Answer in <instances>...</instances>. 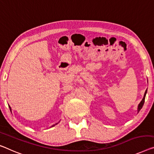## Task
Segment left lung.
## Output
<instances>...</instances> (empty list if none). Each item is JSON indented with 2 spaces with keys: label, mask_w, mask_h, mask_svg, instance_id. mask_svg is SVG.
<instances>
[{
  "label": "left lung",
  "mask_w": 154,
  "mask_h": 154,
  "mask_svg": "<svg viewBox=\"0 0 154 154\" xmlns=\"http://www.w3.org/2000/svg\"><path fill=\"white\" fill-rule=\"evenodd\" d=\"M146 92H147V91L146 90L145 93H144V95L143 99L142 100V101L140 102V104H138V106H137V113H138V112H139L140 111V109H142V108H143V104H144V99H145V96H146Z\"/></svg>",
  "instance_id": "obj_1"
}]
</instances>
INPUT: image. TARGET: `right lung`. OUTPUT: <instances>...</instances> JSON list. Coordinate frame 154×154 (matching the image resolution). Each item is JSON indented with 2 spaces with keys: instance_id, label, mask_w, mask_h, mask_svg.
Returning <instances> with one entry per match:
<instances>
[{
  "instance_id": "right-lung-1",
  "label": "right lung",
  "mask_w": 154,
  "mask_h": 154,
  "mask_svg": "<svg viewBox=\"0 0 154 154\" xmlns=\"http://www.w3.org/2000/svg\"><path fill=\"white\" fill-rule=\"evenodd\" d=\"M10 110H11V107H10ZM55 125H57V124H55ZM55 125H52V127H54V126Z\"/></svg>"
}]
</instances>
